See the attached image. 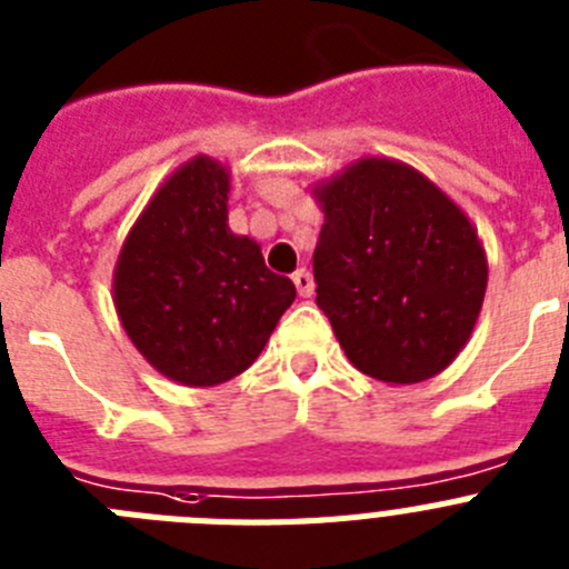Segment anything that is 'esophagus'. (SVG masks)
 Returning <instances> with one entry per match:
<instances>
[{"mask_svg": "<svg viewBox=\"0 0 569 569\" xmlns=\"http://www.w3.org/2000/svg\"><path fill=\"white\" fill-rule=\"evenodd\" d=\"M293 284H296V293H299L301 299H308V296L313 293V276H310L305 268L296 270V273H293Z\"/></svg>", "mask_w": 569, "mask_h": 569, "instance_id": "esophagus-1", "label": "esophagus"}]
</instances>
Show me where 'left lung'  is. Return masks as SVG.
Returning a JSON list of instances; mask_svg holds the SVG:
<instances>
[{
	"label": "left lung",
	"mask_w": 569,
	"mask_h": 569,
	"mask_svg": "<svg viewBox=\"0 0 569 569\" xmlns=\"http://www.w3.org/2000/svg\"><path fill=\"white\" fill-rule=\"evenodd\" d=\"M316 305L347 359L387 385L441 373L470 339L487 290L479 233L427 176L359 159L313 188Z\"/></svg>",
	"instance_id": "1"
}]
</instances>
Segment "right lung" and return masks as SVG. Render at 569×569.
I'll return each mask as SVG.
<instances>
[{
  "label": "right lung",
  "instance_id": "obj_1",
  "mask_svg": "<svg viewBox=\"0 0 569 569\" xmlns=\"http://www.w3.org/2000/svg\"><path fill=\"white\" fill-rule=\"evenodd\" d=\"M228 168L196 156L156 190L113 270V305L136 350L168 379L213 387L244 373L293 305L288 276L228 228Z\"/></svg>",
  "mask_w": 569,
  "mask_h": 569
}]
</instances>
